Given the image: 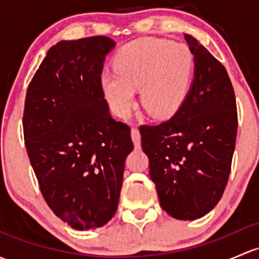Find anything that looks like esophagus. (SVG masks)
I'll return each instance as SVG.
<instances>
[{
    "label": "esophagus",
    "mask_w": 259,
    "mask_h": 259,
    "mask_svg": "<svg viewBox=\"0 0 259 259\" xmlns=\"http://www.w3.org/2000/svg\"><path fill=\"white\" fill-rule=\"evenodd\" d=\"M132 139L134 141L135 149H140L141 145V135L138 127H132Z\"/></svg>",
    "instance_id": "esophagus-1"
}]
</instances>
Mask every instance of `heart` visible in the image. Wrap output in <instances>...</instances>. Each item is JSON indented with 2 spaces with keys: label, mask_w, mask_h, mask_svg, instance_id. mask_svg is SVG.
<instances>
[{
  "label": "heart",
  "mask_w": 259,
  "mask_h": 259,
  "mask_svg": "<svg viewBox=\"0 0 259 259\" xmlns=\"http://www.w3.org/2000/svg\"><path fill=\"white\" fill-rule=\"evenodd\" d=\"M194 61L189 48L157 38L127 43L116 53L114 72H104L102 85L115 113L127 116L139 89L141 107L154 116H167L181 107L189 92Z\"/></svg>",
  "instance_id": "heart-1"
}]
</instances>
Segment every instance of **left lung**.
I'll use <instances>...</instances> for the list:
<instances>
[{"label": "left lung", "instance_id": "1", "mask_svg": "<svg viewBox=\"0 0 259 259\" xmlns=\"http://www.w3.org/2000/svg\"><path fill=\"white\" fill-rule=\"evenodd\" d=\"M195 78L175 115L141 125V148L160 205L178 220H196L221 200L237 137L236 97L226 68L190 34Z\"/></svg>", "mask_w": 259, "mask_h": 259}]
</instances>
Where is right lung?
<instances>
[{"label":"right lung","mask_w":259,"mask_h":259,"mask_svg":"<svg viewBox=\"0 0 259 259\" xmlns=\"http://www.w3.org/2000/svg\"><path fill=\"white\" fill-rule=\"evenodd\" d=\"M115 42L104 36L61 40L48 51L26 94L23 135L40 192L75 230L115 214L130 127L109 114L102 72Z\"/></svg>","instance_id":"add662e5"}]
</instances>
